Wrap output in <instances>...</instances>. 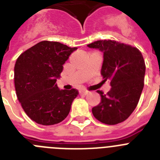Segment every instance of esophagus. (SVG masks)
Wrapping results in <instances>:
<instances>
[{
  "instance_id": "34e87169",
  "label": "esophagus",
  "mask_w": 160,
  "mask_h": 160,
  "mask_svg": "<svg viewBox=\"0 0 160 160\" xmlns=\"http://www.w3.org/2000/svg\"><path fill=\"white\" fill-rule=\"evenodd\" d=\"M79 93H80V94H82V95H87V94L89 93V91H87V90H82L79 91Z\"/></svg>"
}]
</instances>
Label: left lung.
Here are the masks:
<instances>
[{"label":"left lung","instance_id":"left-lung-1","mask_svg":"<svg viewBox=\"0 0 160 160\" xmlns=\"http://www.w3.org/2000/svg\"><path fill=\"white\" fill-rule=\"evenodd\" d=\"M103 53L101 74L111 81L107 94L100 90L101 102L93 107V115L102 123L114 125L132 114L144 86L146 66L137 48L111 40H100L87 45Z\"/></svg>","mask_w":160,"mask_h":160}]
</instances>
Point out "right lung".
I'll list each match as a JSON object with an SVG mask.
<instances>
[{"mask_svg": "<svg viewBox=\"0 0 160 160\" xmlns=\"http://www.w3.org/2000/svg\"><path fill=\"white\" fill-rule=\"evenodd\" d=\"M77 47L43 41L20 55L14 66L18 101L28 116L45 126L61 122L69 114L78 90H60V78L69 56Z\"/></svg>", "mask_w": 160, "mask_h": 160, "instance_id": "1", "label": "right lung"}]
</instances>
